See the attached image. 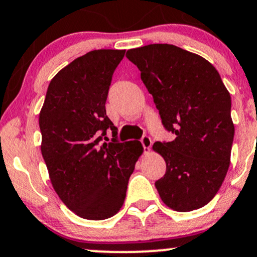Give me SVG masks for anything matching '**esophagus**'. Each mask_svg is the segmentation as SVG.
<instances>
[{"instance_id": "1", "label": "esophagus", "mask_w": 257, "mask_h": 257, "mask_svg": "<svg viewBox=\"0 0 257 257\" xmlns=\"http://www.w3.org/2000/svg\"><path fill=\"white\" fill-rule=\"evenodd\" d=\"M142 146L144 148V152L148 153L150 150V147H152V140H150L149 136H143L141 140Z\"/></svg>"}]
</instances>
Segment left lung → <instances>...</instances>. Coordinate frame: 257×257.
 Instances as JSON below:
<instances>
[{
  "label": "left lung",
  "mask_w": 257,
  "mask_h": 257,
  "mask_svg": "<svg viewBox=\"0 0 257 257\" xmlns=\"http://www.w3.org/2000/svg\"><path fill=\"white\" fill-rule=\"evenodd\" d=\"M126 57L141 71L162 125L176 135L153 146L166 161L165 176L155 183L160 197L177 212L206 206L227 173L234 136L231 96L219 72L172 44L130 49Z\"/></svg>",
  "instance_id": "obj_1"
}]
</instances>
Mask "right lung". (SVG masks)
<instances>
[{
	"label": "right lung",
	"instance_id": "obj_1",
	"mask_svg": "<svg viewBox=\"0 0 257 257\" xmlns=\"http://www.w3.org/2000/svg\"><path fill=\"white\" fill-rule=\"evenodd\" d=\"M123 55L125 50L99 49L73 60L51 79L39 113L51 185L83 219L104 220L119 212L143 153L141 142H117V128L105 113L111 77Z\"/></svg>",
	"mask_w": 257,
	"mask_h": 257
}]
</instances>
